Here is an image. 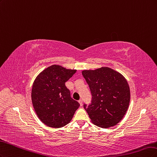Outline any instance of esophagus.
I'll list each match as a JSON object with an SVG mask.
<instances>
[{"label":"esophagus","mask_w":157,"mask_h":157,"mask_svg":"<svg viewBox=\"0 0 157 157\" xmlns=\"http://www.w3.org/2000/svg\"><path fill=\"white\" fill-rule=\"evenodd\" d=\"M78 102L79 103V104H80L81 106H82V105H83V100H82V99H80V100L78 101Z\"/></svg>","instance_id":"1"}]
</instances>
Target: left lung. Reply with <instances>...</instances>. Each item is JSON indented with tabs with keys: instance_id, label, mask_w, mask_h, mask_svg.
Wrapping results in <instances>:
<instances>
[{
	"instance_id": "8db88e82",
	"label": "left lung",
	"mask_w": 157,
	"mask_h": 157,
	"mask_svg": "<svg viewBox=\"0 0 157 157\" xmlns=\"http://www.w3.org/2000/svg\"><path fill=\"white\" fill-rule=\"evenodd\" d=\"M82 74L92 94L90 104L83 105L91 122L104 128L119 123L126 113L130 99L125 78L108 67L85 70Z\"/></svg>"
}]
</instances>
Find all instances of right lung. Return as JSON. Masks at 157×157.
Masks as SVG:
<instances>
[{"instance_id":"add662e5","label":"right lung","mask_w":157,"mask_h":157,"mask_svg":"<svg viewBox=\"0 0 157 157\" xmlns=\"http://www.w3.org/2000/svg\"><path fill=\"white\" fill-rule=\"evenodd\" d=\"M76 71L53 64L44 69L34 81L32 103L38 117L44 124L61 128L72 119L79 104L70 97L65 83Z\"/></svg>"}]
</instances>
